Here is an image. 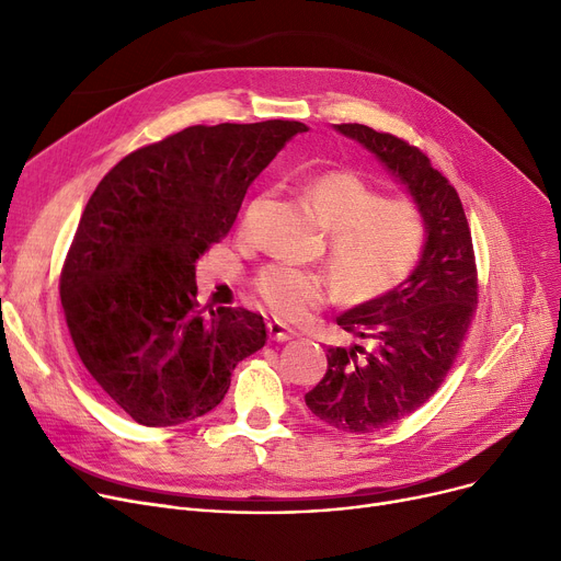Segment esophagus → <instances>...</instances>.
I'll use <instances>...</instances> for the list:
<instances>
[{"instance_id": "obj_1", "label": "esophagus", "mask_w": 561, "mask_h": 561, "mask_svg": "<svg viewBox=\"0 0 561 561\" xmlns=\"http://www.w3.org/2000/svg\"><path fill=\"white\" fill-rule=\"evenodd\" d=\"M268 336L273 339V341H290L293 336H296V332L293 330H288L284 322H279V320H271L268 322Z\"/></svg>"}]
</instances>
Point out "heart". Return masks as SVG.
Listing matches in <instances>:
<instances>
[{
	"instance_id": "1",
	"label": "heart",
	"mask_w": 561,
	"mask_h": 561,
	"mask_svg": "<svg viewBox=\"0 0 561 561\" xmlns=\"http://www.w3.org/2000/svg\"><path fill=\"white\" fill-rule=\"evenodd\" d=\"M305 193L328 225V263L345 302L377 300L414 273L427 245V220L414 199L379 195L347 170L307 176ZM252 288L282 320H300L330 296L325 275L282 261L265 265Z\"/></svg>"
}]
</instances>
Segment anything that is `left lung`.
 <instances>
[{
	"label": "left lung",
	"instance_id": "left-lung-1",
	"mask_svg": "<svg viewBox=\"0 0 561 561\" xmlns=\"http://www.w3.org/2000/svg\"><path fill=\"white\" fill-rule=\"evenodd\" d=\"M336 129L385 163L427 220V245L409 279L336 318L373 347H330L325 377L305 396L320 421L366 434L414 414L444 385L473 322L480 286L463 204L425 152L366 125Z\"/></svg>",
	"mask_w": 561,
	"mask_h": 561
}]
</instances>
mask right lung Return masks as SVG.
Wrapping results in <instances>:
<instances>
[{"label": "right lung", "instance_id": "obj_1", "mask_svg": "<svg viewBox=\"0 0 561 561\" xmlns=\"http://www.w3.org/2000/svg\"><path fill=\"white\" fill-rule=\"evenodd\" d=\"M307 125H195L113 165L88 199L58 290L85 370L147 427L216 409L268 341L261 313L197 302L195 263L229 233L248 186Z\"/></svg>", "mask_w": 561, "mask_h": 561}]
</instances>
